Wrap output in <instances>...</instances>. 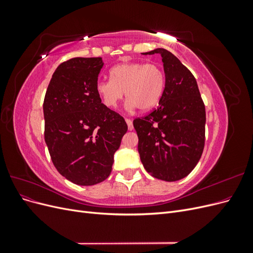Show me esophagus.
Listing matches in <instances>:
<instances>
[{"label":"esophagus","mask_w":253,"mask_h":253,"mask_svg":"<svg viewBox=\"0 0 253 253\" xmlns=\"http://www.w3.org/2000/svg\"><path fill=\"white\" fill-rule=\"evenodd\" d=\"M126 125H127L128 131H132V129L134 128V126H133V121H132L131 119H126Z\"/></svg>","instance_id":"34e87169"}]
</instances>
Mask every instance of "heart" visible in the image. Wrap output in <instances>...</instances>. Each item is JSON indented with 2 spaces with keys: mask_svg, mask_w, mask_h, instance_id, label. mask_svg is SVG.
<instances>
[{
  "mask_svg": "<svg viewBox=\"0 0 253 253\" xmlns=\"http://www.w3.org/2000/svg\"><path fill=\"white\" fill-rule=\"evenodd\" d=\"M111 79H100L96 83V93L109 109H115L124 99H128L127 109L147 112L154 109L165 89V74L154 63L125 62L110 71Z\"/></svg>",
  "mask_w": 253,
  "mask_h": 253,
  "instance_id": "b5f03b06",
  "label": "heart"
}]
</instances>
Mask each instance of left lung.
Listing matches in <instances>:
<instances>
[{"instance_id":"left-lung-1","label":"left lung","mask_w":253,"mask_h":253,"mask_svg":"<svg viewBox=\"0 0 253 253\" xmlns=\"http://www.w3.org/2000/svg\"><path fill=\"white\" fill-rule=\"evenodd\" d=\"M165 71V89L159 106L133 126L138 135V152L144 169L153 177L176 181L197 165L205 145V104L197 82L172 52L156 48Z\"/></svg>"}]
</instances>
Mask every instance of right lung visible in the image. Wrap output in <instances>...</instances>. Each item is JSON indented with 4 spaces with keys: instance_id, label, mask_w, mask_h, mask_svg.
Wrapping results in <instances>:
<instances>
[{
    "instance_id": "obj_1",
    "label": "right lung",
    "mask_w": 253,
    "mask_h": 253,
    "mask_svg": "<svg viewBox=\"0 0 253 253\" xmlns=\"http://www.w3.org/2000/svg\"><path fill=\"white\" fill-rule=\"evenodd\" d=\"M102 58L61 63L45 94L44 138L53 166L66 179L93 186L109 177L127 126L96 93Z\"/></svg>"
}]
</instances>
